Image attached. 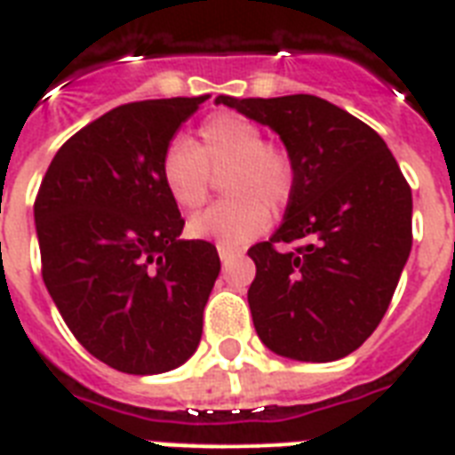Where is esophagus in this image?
<instances>
[{
	"instance_id": "34e87169",
	"label": "esophagus",
	"mask_w": 455,
	"mask_h": 455,
	"mask_svg": "<svg viewBox=\"0 0 455 455\" xmlns=\"http://www.w3.org/2000/svg\"><path fill=\"white\" fill-rule=\"evenodd\" d=\"M217 252H220L221 257V262L227 264L228 259H234V257L241 255V250H235V248H228V245H217Z\"/></svg>"
}]
</instances>
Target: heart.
I'll return each mask as SVG.
<instances>
[{"label":"heart","instance_id":"obj_1","mask_svg":"<svg viewBox=\"0 0 455 455\" xmlns=\"http://www.w3.org/2000/svg\"><path fill=\"white\" fill-rule=\"evenodd\" d=\"M200 146L177 139L160 160L167 196L181 210H198L221 177L227 198L188 221V234L241 248L269 227V210L281 212L295 191V163L283 146L262 141L259 124L235 113L207 117Z\"/></svg>","mask_w":455,"mask_h":455}]
</instances>
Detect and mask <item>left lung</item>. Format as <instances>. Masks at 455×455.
Instances as JSON below:
<instances>
[{
	"mask_svg": "<svg viewBox=\"0 0 455 455\" xmlns=\"http://www.w3.org/2000/svg\"><path fill=\"white\" fill-rule=\"evenodd\" d=\"M276 132L295 163L283 224L248 250L252 323L271 352L342 359L385 316L409 259L413 198L395 156L359 117L311 94L217 96ZM298 242L295 251L278 244Z\"/></svg>",
	"mask_w": 455,
	"mask_h": 455,
	"instance_id": "8db88e82",
	"label": "left lung"
}]
</instances>
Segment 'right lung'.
<instances>
[{"instance_id":"obj_1","label":"right lung","mask_w":455,"mask_h":455,"mask_svg":"<svg viewBox=\"0 0 455 455\" xmlns=\"http://www.w3.org/2000/svg\"><path fill=\"white\" fill-rule=\"evenodd\" d=\"M205 99L108 110L60 146L37 191L46 291L77 342L123 373L181 366L203 335L220 255L212 243L179 238L184 220L160 160Z\"/></svg>"}]
</instances>
